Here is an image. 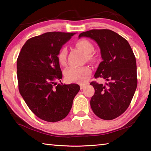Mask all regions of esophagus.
I'll return each instance as SVG.
<instances>
[{
    "instance_id": "1",
    "label": "esophagus",
    "mask_w": 151,
    "mask_h": 151,
    "mask_svg": "<svg viewBox=\"0 0 151 151\" xmlns=\"http://www.w3.org/2000/svg\"><path fill=\"white\" fill-rule=\"evenodd\" d=\"M86 87V85H83V84H81L80 85V89H83L84 88H85Z\"/></svg>"
}]
</instances>
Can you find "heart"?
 <instances>
[{"label": "heart", "instance_id": "1", "mask_svg": "<svg viewBox=\"0 0 151 151\" xmlns=\"http://www.w3.org/2000/svg\"><path fill=\"white\" fill-rule=\"evenodd\" d=\"M76 46L85 53L87 58L89 60H93L91 53L93 51V46L88 40L82 39L76 42ZM67 58V50L65 47H62L58 52L57 55L58 61L60 65H64L66 63ZM91 70L88 66L82 67H71L66 69L64 72L65 78L68 82H76L79 83H84L88 81L90 77Z\"/></svg>", "mask_w": 151, "mask_h": 151}]
</instances>
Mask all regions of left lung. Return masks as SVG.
<instances>
[{
	"mask_svg": "<svg viewBox=\"0 0 151 151\" xmlns=\"http://www.w3.org/2000/svg\"><path fill=\"white\" fill-rule=\"evenodd\" d=\"M81 37H88L98 44L103 61L94 76L109 81L106 86L90 83L95 89L91 109L102 119H114L129 107L137 89L135 56L127 40L111 30H91L81 33Z\"/></svg>",
	"mask_w": 151,
	"mask_h": 151,
	"instance_id": "left-lung-1",
	"label": "left lung"
}]
</instances>
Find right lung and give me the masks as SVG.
<instances>
[{"instance_id":"right-lung-1","label":"right lung","mask_w":151,"mask_h":151,"mask_svg":"<svg viewBox=\"0 0 151 151\" xmlns=\"http://www.w3.org/2000/svg\"><path fill=\"white\" fill-rule=\"evenodd\" d=\"M76 33L50 32L26 41L17 59L18 89L32 111L41 119L57 122L68 115L78 84H58L62 78L57 55Z\"/></svg>"}]
</instances>
